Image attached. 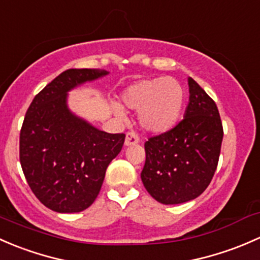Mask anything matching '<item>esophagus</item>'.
<instances>
[{
    "instance_id": "esophagus-1",
    "label": "esophagus",
    "mask_w": 260,
    "mask_h": 260,
    "mask_svg": "<svg viewBox=\"0 0 260 260\" xmlns=\"http://www.w3.org/2000/svg\"><path fill=\"white\" fill-rule=\"evenodd\" d=\"M139 141H140V138H139V135L135 131H129V133H126V136H125V145H135Z\"/></svg>"
}]
</instances>
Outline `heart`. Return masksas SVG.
<instances>
[{
	"instance_id": "obj_1",
	"label": "heart",
	"mask_w": 260,
	"mask_h": 260,
	"mask_svg": "<svg viewBox=\"0 0 260 260\" xmlns=\"http://www.w3.org/2000/svg\"><path fill=\"white\" fill-rule=\"evenodd\" d=\"M121 98L126 108L139 111V120L144 129L164 133L179 120L184 91L175 79L157 77L135 82L124 91ZM114 110L121 115L119 106H115Z\"/></svg>"
}]
</instances>
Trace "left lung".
Listing matches in <instances>:
<instances>
[{"mask_svg":"<svg viewBox=\"0 0 260 260\" xmlns=\"http://www.w3.org/2000/svg\"><path fill=\"white\" fill-rule=\"evenodd\" d=\"M189 92L184 119L145 143L141 180L161 204H181L198 198L218 167L224 131L216 104L191 77Z\"/></svg>","mask_w":260,"mask_h":260,"instance_id":"1","label":"left lung"}]
</instances>
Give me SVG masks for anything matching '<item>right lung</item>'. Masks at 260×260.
I'll list each match as a JSON object with an SVG mask.
<instances>
[{
	"mask_svg": "<svg viewBox=\"0 0 260 260\" xmlns=\"http://www.w3.org/2000/svg\"><path fill=\"white\" fill-rule=\"evenodd\" d=\"M108 75L70 69L32 100L20 133V162L35 197L57 213H79L100 192L106 169L121 151L125 134L91 126L68 109V91Z\"/></svg>",
	"mask_w": 260,
	"mask_h": 260,
	"instance_id": "right-lung-1",
	"label": "right lung"
}]
</instances>
